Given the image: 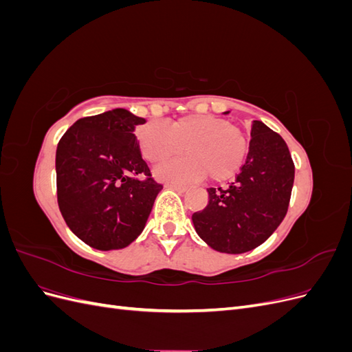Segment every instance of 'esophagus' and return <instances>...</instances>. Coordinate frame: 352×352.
Wrapping results in <instances>:
<instances>
[{"label": "esophagus", "instance_id": "obj_1", "mask_svg": "<svg viewBox=\"0 0 352 352\" xmlns=\"http://www.w3.org/2000/svg\"><path fill=\"white\" fill-rule=\"evenodd\" d=\"M167 188L176 190V192H179V194H184V192H186V190H188V186H184V185H176V184H168V185H167Z\"/></svg>", "mask_w": 352, "mask_h": 352}]
</instances>
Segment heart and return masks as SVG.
Masks as SVG:
<instances>
[{
    "label": "heart",
    "instance_id": "b5f03b06",
    "mask_svg": "<svg viewBox=\"0 0 352 352\" xmlns=\"http://www.w3.org/2000/svg\"><path fill=\"white\" fill-rule=\"evenodd\" d=\"M141 155L153 164L168 158L190 157L162 164L155 176L166 182L195 180L208 175L212 182H226L242 168L248 155L245 135L226 119L210 114H189L167 124H142L136 131Z\"/></svg>",
    "mask_w": 352,
    "mask_h": 352
}]
</instances>
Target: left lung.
Segmentation results:
<instances>
[{"instance_id":"8db88e82","label":"left lung","mask_w":352,"mask_h":352,"mask_svg":"<svg viewBox=\"0 0 352 352\" xmlns=\"http://www.w3.org/2000/svg\"><path fill=\"white\" fill-rule=\"evenodd\" d=\"M294 176V162L282 136L254 120L241 173L225 189H207V207L192 214L198 236L219 252L257 248L286 216Z\"/></svg>"}]
</instances>
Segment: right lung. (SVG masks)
<instances>
[{
	"label": "right lung",
	"mask_w": 352,
	"mask_h": 352,
	"mask_svg": "<svg viewBox=\"0 0 352 352\" xmlns=\"http://www.w3.org/2000/svg\"><path fill=\"white\" fill-rule=\"evenodd\" d=\"M145 122L114 109L79 119L57 145L58 208L69 229L95 250L131 245L163 189L150 177L133 133Z\"/></svg>",
	"instance_id": "1"
}]
</instances>
